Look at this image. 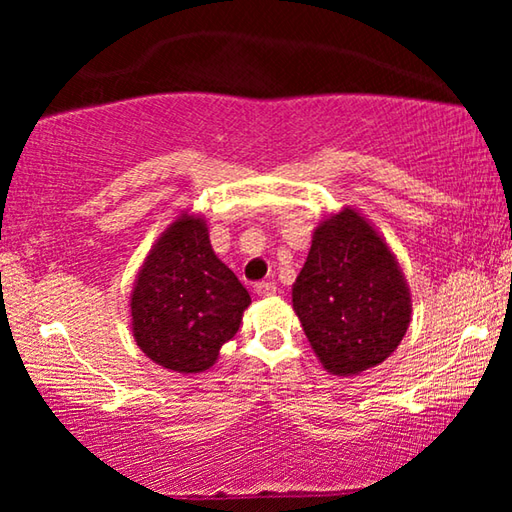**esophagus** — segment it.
<instances>
[{"instance_id": "1", "label": "esophagus", "mask_w": 512, "mask_h": 512, "mask_svg": "<svg viewBox=\"0 0 512 512\" xmlns=\"http://www.w3.org/2000/svg\"><path fill=\"white\" fill-rule=\"evenodd\" d=\"M275 282H259L257 287H255V293L259 298H271L273 293H275Z\"/></svg>"}]
</instances>
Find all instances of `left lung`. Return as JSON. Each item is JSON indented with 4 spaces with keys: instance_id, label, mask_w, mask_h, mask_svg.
<instances>
[{
    "instance_id": "1",
    "label": "left lung",
    "mask_w": 512,
    "mask_h": 512,
    "mask_svg": "<svg viewBox=\"0 0 512 512\" xmlns=\"http://www.w3.org/2000/svg\"><path fill=\"white\" fill-rule=\"evenodd\" d=\"M291 298L329 375L379 366L411 323V291L391 246L350 205L318 223Z\"/></svg>"
}]
</instances>
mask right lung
Returning a JSON list of instances; mask_svg holds the SVG:
<instances>
[{
  "instance_id": "add662e5",
  "label": "right lung",
  "mask_w": 512,
  "mask_h": 512,
  "mask_svg": "<svg viewBox=\"0 0 512 512\" xmlns=\"http://www.w3.org/2000/svg\"><path fill=\"white\" fill-rule=\"evenodd\" d=\"M250 296L214 255L201 214L183 212L151 246L131 291L135 343L158 366L210 370L237 334Z\"/></svg>"
}]
</instances>
